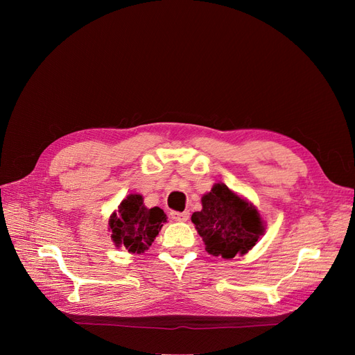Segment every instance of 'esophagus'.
Segmentation results:
<instances>
[{"label":"esophagus","instance_id":"34e87169","mask_svg":"<svg viewBox=\"0 0 355 355\" xmlns=\"http://www.w3.org/2000/svg\"><path fill=\"white\" fill-rule=\"evenodd\" d=\"M170 216L176 222H185L189 218V211H171Z\"/></svg>","mask_w":355,"mask_h":355}]
</instances>
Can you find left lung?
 <instances>
[{"mask_svg": "<svg viewBox=\"0 0 355 355\" xmlns=\"http://www.w3.org/2000/svg\"><path fill=\"white\" fill-rule=\"evenodd\" d=\"M201 204L202 209L192 213L191 220L213 256L232 259L235 254H244L265 232L257 209L225 184H214L201 197Z\"/></svg>", "mask_w": 355, "mask_h": 355, "instance_id": "left-lung-1", "label": "left lung"}]
</instances>
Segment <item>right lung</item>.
I'll return each mask as SVG.
<instances>
[{
    "label": "right lung",
    "mask_w": 355,
    "mask_h": 355,
    "mask_svg": "<svg viewBox=\"0 0 355 355\" xmlns=\"http://www.w3.org/2000/svg\"><path fill=\"white\" fill-rule=\"evenodd\" d=\"M166 213L159 207L148 209L141 194L127 196L110 218L111 239L116 247H125L130 253L149 249L163 223Z\"/></svg>",
    "instance_id": "1"
}]
</instances>
